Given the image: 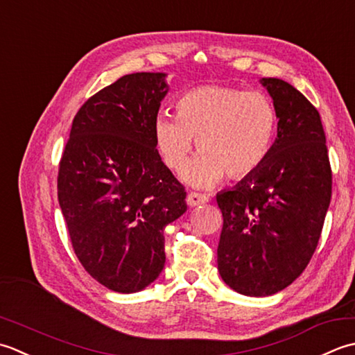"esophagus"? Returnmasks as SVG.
I'll return each mask as SVG.
<instances>
[{"mask_svg":"<svg viewBox=\"0 0 355 355\" xmlns=\"http://www.w3.org/2000/svg\"><path fill=\"white\" fill-rule=\"evenodd\" d=\"M207 202H208V196H205V194H200V193H190L187 196L188 207H198L202 204H207Z\"/></svg>","mask_w":355,"mask_h":355,"instance_id":"obj_1","label":"esophagus"}]
</instances>
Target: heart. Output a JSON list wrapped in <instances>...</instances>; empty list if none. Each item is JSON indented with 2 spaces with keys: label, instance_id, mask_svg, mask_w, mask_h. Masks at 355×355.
I'll return each instance as SVG.
<instances>
[{
  "label": "heart",
  "instance_id": "obj_1",
  "mask_svg": "<svg viewBox=\"0 0 355 355\" xmlns=\"http://www.w3.org/2000/svg\"><path fill=\"white\" fill-rule=\"evenodd\" d=\"M175 108L176 118H156L155 142L165 165L179 171L198 141L202 153L182 173L190 185L211 187L225 173L233 179L245 178L268 157L277 113L263 93L205 85L184 93Z\"/></svg>",
  "mask_w": 355,
  "mask_h": 355
}]
</instances>
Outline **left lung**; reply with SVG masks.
<instances>
[{
	"label": "left lung",
	"instance_id": "1",
	"mask_svg": "<svg viewBox=\"0 0 355 355\" xmlns=\"http://www.w3.org/2000/svg\"><path fill=\"white\" fill-rule=\"evenodd\" d=\"M277 113V137L262 167L218 193L223 216L218 270L236 293L276 294L313 257L331 202L332 175L320 114L277 78L260 79Z\"/></svg>",
	"mask_w": 355,
	"mask_h": 355
}]
</instances>
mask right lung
<instances>
[{
	"instance_id": "obj_1",
	"label": "right lung",
	"mask_w": 355,
	"mask_h": 355,
	"mask_svg": "<svg viewBox=\"0 0 355 355\" xmlns=\"http://www.w3.org/2000/svg\"><path fill=\"white\" fill-rule=\"evenodd\" d=\"M165 73H132L79 108L60 162L58 200L75 254L101 285L137 293L165 265L164 228L187 193L162 162L155 121Z\"/></svg>"
}]
</instances>
